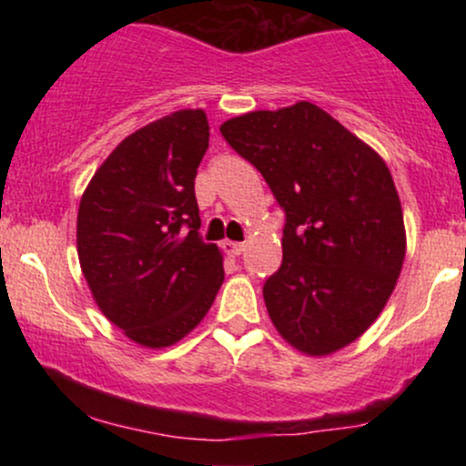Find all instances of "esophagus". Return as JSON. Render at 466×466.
Segmentation results:
<instances>
[{
    "instance_id": "1",
    "label": "esophagus",
    "mask_w": 466,
    "mask_h": 466,
    "mask_svg": "<svg viewBox=\"0 0 466 466\" xmlns=\"http://www.w3.org/2000/svg\"><path fill=\"white\" fill-rule=\"evenodd\" d=\"M223 251H226L228 256H240L245 251V243H234V240H226V243H223Z\"/></svg>"
}]
</instances>
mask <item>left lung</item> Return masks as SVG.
<instances>
[{"mask_svg": "<svg viewBox=\"0 0 466 466\" xmlns=\"http://www.w3.org/2000/svg\"><path fill=\"white\" fill-rule=\"evenodd\" d=\"M221 136L285 212L282 265L263 287L271 322L307 355L344 349L383 311L403 267L386 162L311 103L232 117Z\"/></svg>", "mask_w": 466, "mask_h": 466, "instance_id": "1", "label": "left lung"}]
</instances>
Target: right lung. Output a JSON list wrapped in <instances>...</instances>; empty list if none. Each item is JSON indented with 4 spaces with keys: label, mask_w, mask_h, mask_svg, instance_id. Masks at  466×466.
I'll return each mask as SVG.
<instances>
[{
    "label": "right lung",
    "mask_w": 466,
    "mask_h": 466,
    "mask_svg": "<svg viewBox=\"0 0 466 466\" xmlns=\"http://www.w3.org/2000/svg\"><path fill=\"white\" fill-rule=\"evenodd\" d=\"M208 142L201 109L175 111L117 144L80 199L78 260L94 300L148 349L188 335L226 276L199 234L195 177Z\"/></svg>",
    "instance_id": "1"
}]
</instances>
